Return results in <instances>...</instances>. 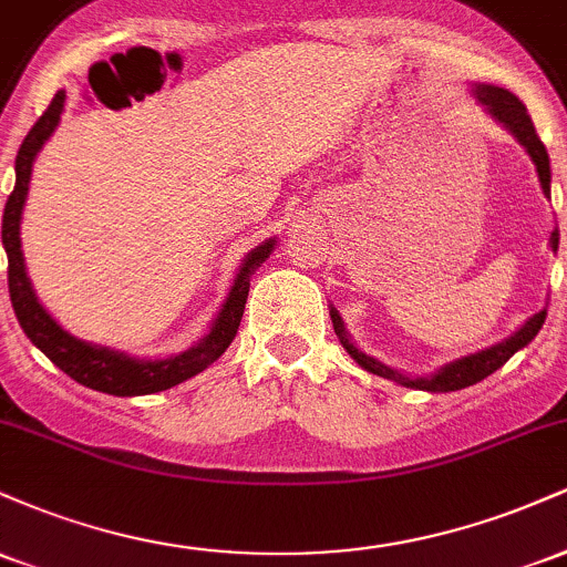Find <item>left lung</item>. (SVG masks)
Masks as SVG:
<instances>
[{
  "mask_svg": "<svg viewBox=\"0 0 567 567\" xmlns=\"http://www.w3.org/2000/svg\"><path fill=\"white\" fill-rule=\"evenodd\" d=\"M474 95H477V101L483 103L487 112L496 116L501 125L509 130L514 138L528 148L530 159L536 162V173H538V181H542L544 194L549 197V184H551L549 154H546V146L542 143V138H538L536 127H533V120H530L528 109L523 106V101H519L517 95H512L509 90L491 87V84H477V87H474ZM557 245H559V231H551V250H557ZM330 317H333L336 336L341 338L343 349H347L362 368L370 370V373L381 375V379L396 381V383H402V386H410V389H426V392H455V389H466V386H472V383L487 379V375L496 373L501 365H506V360H509L514 351L528 347L533 338L538 336V330H542V324L546 320V309L538 311V315H533L530 320L525 322L517 333L506 338V341H501V343H496V347H491L485 351H477V354L464 357V360H455V362H451V365L442 368L440 373L429 375V379H410V375H402L392 368L381 365V362L373 360V357L362 354V351L349 341L347 330H343V322H341V317H338L336 309L330 311Z\"/></svg>",
  "mask_w": 567,
  "mask_h": 567,
  "instance_id": "left-lung-1",
  "label": "left lung"
}]
</instances>
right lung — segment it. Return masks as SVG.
Wrapping results in <instances>:
<instances>
[{"label":"right lung","mask_w":567,"mask_h":567,"mask_svg":"<svg viewBox=\"0 0 567 567\" xmlns=\"http://www.w3.org/2000/svg\"><path fill=\"white\" fill-rule=\"evenodd\" d=\"M63 101H66V93L58 90L50 106L37 120V125L29 130V135H25L16 157V188H12V194L8 197L2 216V245L8 250V285L12 309H16L18 322H21L23 333L31 338V343L37 349H42L53 360V365L61 368L63 373L71 375L76 383H82V386L116 396L165 392V389L175 386V383L202 373V370L213 365L229 349V343L239 330V320H243L252 269L261 266L271 256L275 239L258 245L245 258L243 269H239L237 279H234L229 298H226L224 309L218 311L210 333L202 338L197 347L184 351V354L171 357V360H135V357L120 354V351H112L106 347H93V343H84L80 338L69 336L42 309V303L37 301L29 277H25L21 252V213L25 205V194H29L31 165H34L39 148L44 146V141L58 127Z\"/></svg>","instance_id":"add662e5"}]
</instances>
